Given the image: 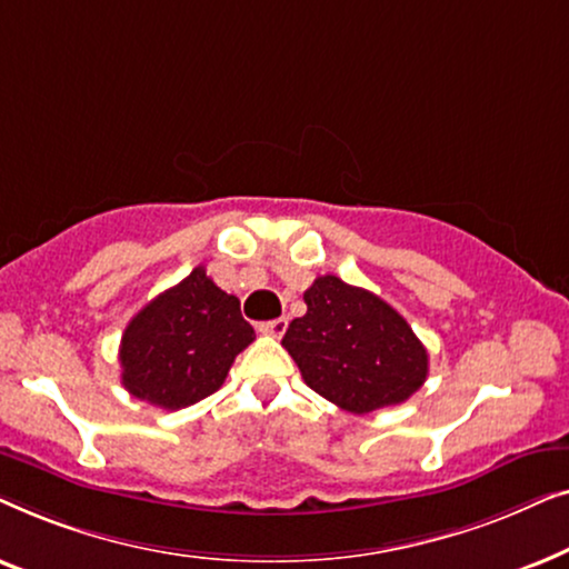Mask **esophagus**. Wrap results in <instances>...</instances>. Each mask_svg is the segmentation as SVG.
Here are the masks:
<instances>
[{
	"label": "esophagus",
	"instance_id": "obj_1",
	"mask_svg": "<svg viewBox=\"0 0 569 569\" xmlns=\"http://www.w3.org/2000/svg\"><path fill=\"white\" fill-rule=\"evenodd\" d=\"M259 331L267 333V337H282L287 331V318H274V321L259 323Z\"/></svg>",
	"mask_w": 569,
	"mask_h": 569
}]
</instances>
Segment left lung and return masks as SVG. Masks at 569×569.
Wrapping results in <instances>:
<instances>
[{
	"label": "left lung",
	"mask_w": 569,
	"mask_h": 569,
	"mask_svg": "<svg viewBox=\"0 0 569 569\" xmlns=\"http://www.w3.org/2000/svg\"><path fill=\"white\" fill-rule=\"evenodd\" d=\"M282 347L306 383L352 415L403 403L427 380V349L399 310L339 277H318Z\"/></svg>",
	"instance_id": "left-lung-1"
}]
</instances>
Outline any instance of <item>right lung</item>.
<instances>
[{"label": "right lung", "instance_id": "1", "mask_svg": "<svg viewBox=\"0 0 569 569\" xmlns=\"http://www.w3.org/2000/svg\"><path fill=\"white\" fill-rule=\"evenodd\" d=\"M253 339V326L240 316V300L197 267L147 302L123 329L121 383L152 407H191L224 383L232 360Z\"/></svg>", "mask_w": 569, "mask_h": 569}]
</instances>
